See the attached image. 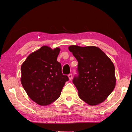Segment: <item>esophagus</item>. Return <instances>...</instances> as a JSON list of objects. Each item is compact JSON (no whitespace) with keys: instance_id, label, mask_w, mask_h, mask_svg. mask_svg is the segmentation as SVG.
<instances>
[{"instance_id":"1","label":"esophagus","mask_w":132,"mask_h":132,"mask_svg":"<svg viewBox=\"0 0 132 132\" xmlns=\"http://www.w3.org/2000/svg\"><path fill=\"white\" fill-rule=\"evenodd\" d=\"M68 77H69V80H72V77H73V76H72V74H69L68 75Z\"/></svg>"}]
</instances>
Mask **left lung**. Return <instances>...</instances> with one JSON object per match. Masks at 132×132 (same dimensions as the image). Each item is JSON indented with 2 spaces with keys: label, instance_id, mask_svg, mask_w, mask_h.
Here are the masks:
<instances>
[{
  "label": "left lung",
  "instance_id": "obj_1",
  "mask_svg": "<svg viewBox=\"0 0 132 132\" xmlns=\"http://www.w3.org/2000/svg\"><path fill=\"white\" fill-rule=\"evenodd\" d=\"M69 50L78 62V75L73 83L79 97L91 105L100 104L116 86L115 68L110 58L98 47L70 46Z\"/></svg>",
  "mask_w": 132,
  "mask_h": 132
}]
</instances>
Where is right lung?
<instances>
[{"label":"right lung","instance_id":"right-lung-1","mask_svg":"<svg viewBox=\"0 0 132 132\" xmlns=\"http://www.w3.org/2000/svg\"><path fill=\"white\" fill-rule=\"evenodd\" d=\"M59 52V48L43 46L29 54L21 66V84L29 97L39 105L56 101L69 80L57 61Z\"/></svg>","mask_w":132,"mask_h":132}]
</instances>
